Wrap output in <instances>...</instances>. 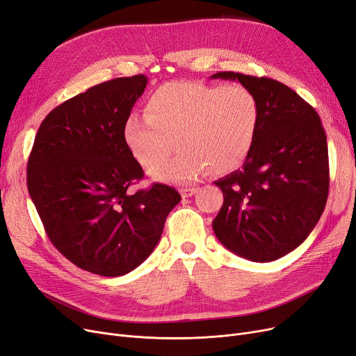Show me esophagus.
Masks as SVG:
<instances>
[{
    "label": "esophagus",
    "mask_w": 356,
    "mask_h": 356,
    "mask_svg": "<svg viewBox=\"0 0 356 356\" xmlns=\"http://www.w3.org/2000/svg\"><path fill=\"white\" fill-rule=\"evenodd\" d=\"M196 192H197L196 188H184V189H180V193H181L183 197H191V196H193Z\"/></svg>",
    "instance_id": "34e87169"
}]
</instances>
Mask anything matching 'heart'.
Listing matches in <instances>:
<instances>
[{"label": "heart", "mask_w": 356, "mask_h": 356, "mask_svg": "<svg viewBox=\"0 0 356 356\" xmlns=\"http://www.w3.org/2000/svg\"><path fill=\"white\" fill-rule=\"evenodd\" d=\"M147 116L132 113L123 125V140L134 159L152 170L160 181L189 183L208 168L227 173L249 157L260 123V103L243 84L211 86L173 81L148 97Z\"/></svg>", "instance_id": "heart-1"}]
</instances>
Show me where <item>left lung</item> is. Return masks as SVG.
<instances>
[{
    "mask_svg": "<svg viewBox=\"0 0 356 356\" xmlns=\"http://www.w3.org/2000/svg\"><path fill=\"white\" fill-rule=\"evenodd\" d=\"M211 79L238 81L260 103L249 157L240 170L213 181L224 195L213 233L240 257L276 260L310 236L326 207V132L314 107L280 81L231 71Z\"/></svg>",
    "mask_w": 356,
    "mask_h": 356,
    "instance_id": "8db88e82",
    "label": "left lung"
}]
</instances>
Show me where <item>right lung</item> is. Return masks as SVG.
I'll list each match as a JSON object with an SVG mask.
<instances>
[{
    "mask_svg": "<svg viewBox=\"0 0 356 356\" xmlns=\"http://www.w3.org/2000/svg\"><path fill=\"white\" fill-rule=\"evenodd\" d=\"M145 75L97 84L43 119L27 163V189L46 234L75 266L122 276L151 254L181 196L167 184L131 192L144 170L123 140Z\"/></svg>",
    "mask_w": 356,
    "mask_h": 356,
    "instance_id": "1",
    "label": "right lung"
}]
</instances>
